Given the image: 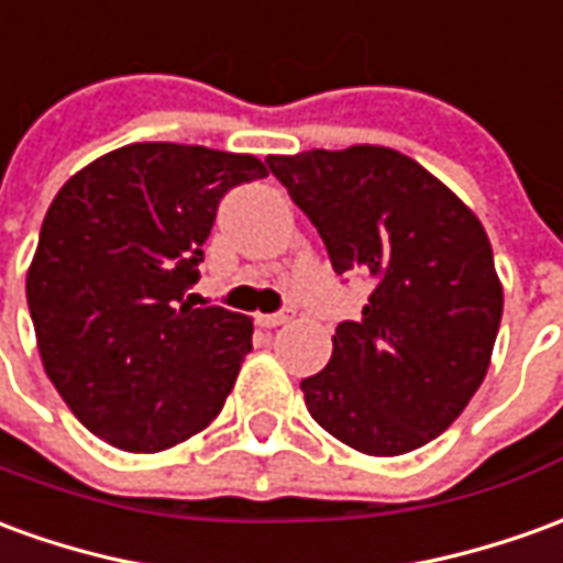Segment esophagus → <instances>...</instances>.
Returning a JSON list of instances; mask_svg holds the SVG:
<instances>
[{
  "label": "esophagus",
  "instance_id": "1",
  "mask_svg": "<svg viewBox=\"0 0 563 563\" xmlns=\"http://www.w3.org/2000/svg\"><path fill=\"white\" fill-rule=\"evenodd\" d=\"M290 321V314L288 312H275V314H257V324L261 327H282V324H288Z\"/></svg>",
  "mask_w": 563,
  "mask_h": 563
}]
</instances>
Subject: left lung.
I'll return each instance as SVG.
<instances>
[{"mask_svg": "<svg viewBox=\"0 0 563 563\" xmlns=\"http://www.w3.org/2000/svg\"><path fill=\"white\" fill-rule=\"evenodd\" d=\"M318 227L336 275L373 282L330 364L302 378L306 409L357 452L394 457L437 440L488 373L504 314L492 242L440 178L394 147L266 157Z\"/></svg>", "mask_w": 563, "mask_h": 563, "instance_id": "8db88e82", "label": "left lung"}]
</instances>
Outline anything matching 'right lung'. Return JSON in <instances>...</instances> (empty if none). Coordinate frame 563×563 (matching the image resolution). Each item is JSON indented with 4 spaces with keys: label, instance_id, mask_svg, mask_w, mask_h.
I'll return each mask as SVG.
<instances>
[{
    "label": "right lung",
    "instance_id": "1",
    "mask_svg": "<svg viewBox=\"0 0 563 563\" xmlns=\"http://www.w3.org/2000/svg\"><path fill=\"white\" fill-rule=\"evenodd\" d=\"M257 178L266 166L251 154L135 142L51 202L26 273L38 354L71 416L114 449H173L233 390L254 324L185 294L218 202Z\"/></svg>",
    "mask_w": 563,
    "mask_h": 563
}]
</instances>
